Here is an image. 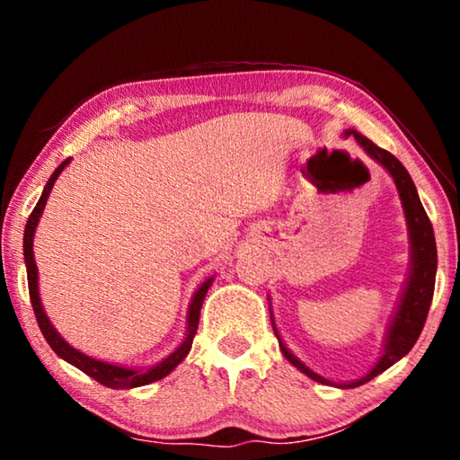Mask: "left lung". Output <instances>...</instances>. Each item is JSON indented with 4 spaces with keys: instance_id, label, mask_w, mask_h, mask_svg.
Segmentation results:
<instances>
[{
    "instance_id": "left-lung-1",
    "label": "left lung",
    "mask_w": 460,
    "mask_h": 460,
    "mask_svg": "<svg viewBox=\"0 0 460 460\" xmlns=\"http://www.w3.org/2000/svg\"><path fill=\"white\" fill-rule=\"evenodd\" d=\"M345 136H353L357 139V144H359L373 160H377L379 164L384 166L389 174H392L395 186H398L402 207H403V213H406V223H408L410 255H411L410 276H408L406 288H403V292H402V298H400L398 310H395V316L392 318V323H389L384 353H381L379 361L373 365V369L365 377L357 379V381H349V384H332V381L324 379L323 376H318V373H314L313 369H308L306 365L302 363L292 351H288L282 339H279L274 318H271V326H274V332L279 341V349H282L286 359L290 361L294 367H298L302 373H306L310 379L318 381V384L337 385V387H359L363 384H367V381H371L373 377H377L379 373H384L385 369L392 367L395 361H400L403 355H408L410 349L416 345L420 332H422V329H424L428 310H430L438 255H436V241H434L432 223H430V219H428L422 202H420L416 186H414V182H411L408 170L402 166V162L395 158V155L389 154L387 150H381L379 146H376L371 139L361 136L359 131L347 129Z\"/></svg>"
}]
</instances>
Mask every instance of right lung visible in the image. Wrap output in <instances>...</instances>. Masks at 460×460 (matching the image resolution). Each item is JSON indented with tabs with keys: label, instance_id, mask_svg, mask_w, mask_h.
<instances>
[{
	"label": "right lung",
	"instance_id": "right-lung-1",
	"mask_svg": "<svg viewBox=\"0 0 460 460\" xmlns=\"http://www.w3.org/2000/svg\"><path fill=\"white\" fill-rule=\"evenodd\" d=\"M68 162H71V158H66L65 162H62V164L57 170H54L52 176L49 178V182H46L44 190H42L40 200L36 202L32 215L28 217L26 231H24V260H26V270H28V290H30V300H32V308H34L38 326H40L46 342H49V345L52 347V351L57 353L60 359H65L71 365H75L76 369L87 373L89 377L99 381L101 385L113 387V389H131V387L147 385V384H152V381H158L162 377H166L168 373L172 371L176 365L184 359L186 355H189L190 347H192V339H194V334H197V329H199V316H200L202 300H205L208 288H211V284H213V278L205 279V282L199 286V290L194 292V296H192V302L189 306V316H186V323H189V326H186V337L181 342V347H178L174 353H170L164 361H160L158 365H154V367H150V369H131V367H121V365H111V363L93 359V357L81 353L79 349L68 345V342L60 337L58 331L50 324L49 316H46L44 308H42L40 294H38V268H36L34 252H32L34 233H36L38 221H40L42 211L46 207V200H49V194L52 190L54 182H57V178H58L62 170H65V166H68Z\"/></svg>",
	"mask_w": 460,
	"mask_h": 460
}]
</instances>
